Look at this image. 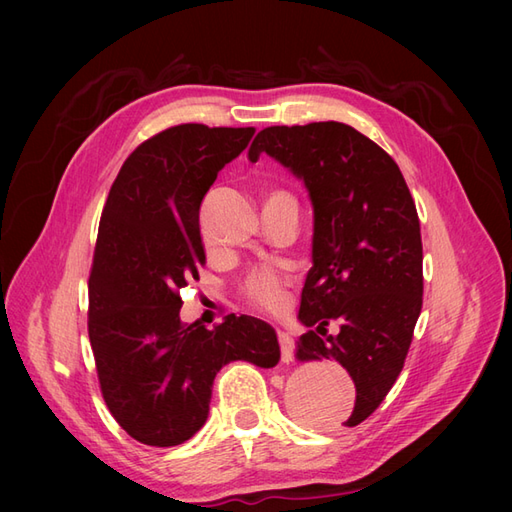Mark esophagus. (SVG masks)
I'll return each mask as SVG.
<instances>
[{"label": "esophagus", "instance_id": "34e87169", "mask_svg": "<svg viewBox=\"0 0 512 512\" xmlns=\"http://www.w3.org/2000/svg\"><path fill=\"white\" fill-rule=\"evenodd\" d=\"M277 339H280V348H282V361L290 363L292 361V350H294V342L290 333L277 329Z\"/></svg>", "mask_w": 512, "mask_h": 512}]
</instances>
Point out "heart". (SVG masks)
Instances as JSON below:
<instances>
[{"label": "heart", "mask_w": 512, "mask_h": 512, "mask_svg": "<svg viewBox=\"0 0 512 512\" xmlns=\"http://www.w3.org/2000/svg\"><path fill=\"white\" fill-rule=\"evenodd\" d=\"M284 194V192H273ZM292 275L286 267L260 265L245 275L241 292L245 301L262 312H282L288 303V288Z\"/></svg>", "instance_id": "1"}]
</instances>
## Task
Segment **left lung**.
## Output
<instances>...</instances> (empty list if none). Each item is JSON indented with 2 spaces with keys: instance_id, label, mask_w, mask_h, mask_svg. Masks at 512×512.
<instances>
[{
  "instance_id": "1",
  "label": "left lung",
  "mask_w": 512,
  "mask_h": 512,
  "mask_svg": "<svg viewBox=\"0 0 512 512\" xmlns=\"http://www.w3.org/2000/svg\"><path fill=\"white\" fill-rule=\"evenodd\" d=\"M303 179L314 205L312 269L301 292L299 361L331 359L354 386L346 427L374 412L404 369L423 307L416 205L395 160L339 121L260 130L250 147ZM331 319L340 333L327 336Z\"/></svg>"
}]
</instances>
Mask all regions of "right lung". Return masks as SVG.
<instances>
[{
	"mask_svg": "<svg viewBox=\"0 0 512 512\" xmlns=\"http://www.w3.org/2000/svg\"><path fill=\"white\" fill-rule=\"evenodd\" d=\"M254 132L203 123L168 128L130 153L108 192L87 329L108 410L147 446H177L205 425L215 374L230 361H280L265 320L230 314L207 329L179 318V290L205 265L200 203Z\"/></svg>",
	"mask_w": 512,
	"mask_h": 512,
	"instance_id": "obj_1",
	"label": "right lung"
}]
</instances>
